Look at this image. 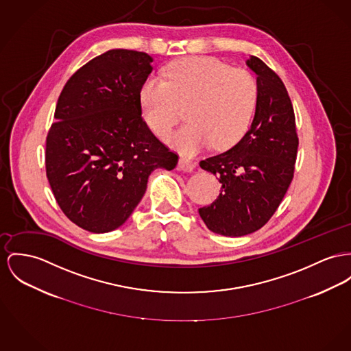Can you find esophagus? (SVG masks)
<instances>
[{
  "instance_id": "34e87169",
  "label": "esophagus",
  "mask_w": 351,
  "mask_h": 351,
  "mask_svg": "<svg viewBox=\"0 0 351 351\" xmlns=\"http://www.w3.org/2000/svg\"><path fill=\"white\" fill-rule=\"evenodd\" d=\"M195 162L194 161H191V160H189L186 157H181L180 160H178V166H180V169L181 170H184V171H193V169L195 167Z\"/></svg>"
}]
</instances>
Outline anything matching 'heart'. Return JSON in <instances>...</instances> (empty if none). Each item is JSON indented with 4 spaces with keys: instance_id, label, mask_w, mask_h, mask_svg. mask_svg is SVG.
<instances>
[{
    "instance_id": "1",
    "label": "heart",
    "mask_w": 351,
    "mask_h": 351,
    "mask_svg": "<svg viewBox=\"0 0 351 351\" xmlns=\"http://www.w3.org/2000/svg\"><path fill=\"white\" fill-rule=\"evenodd\" d=\"M256 78L211 57H194L173 64L164 80L149 77L141 88L145 121L161 138L169 136L185 109L186 125L169 142L191 156L211 142L228 149L241 140L257 106Z\"/></svg>"
}]
</instances>
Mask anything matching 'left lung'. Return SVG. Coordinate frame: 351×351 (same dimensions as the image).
<instances>
[{
	"mask_svg": "<svg viewBox=\"0 0 351 351\" xmlns=\"http://www.w3.org/2000/svg\"><path fill=\"white\" fill-rule=\"evenodd\" d=\"M246 65L257 74L252 126L230 150L199 162L222 186L198 213L209 230L225 237L254 233L271 218L291 184L298 149L294 109L282 80L258 57L250 56Z\"/></svg>",
	"mask_w": 351,
	"mask_h": 351,
	"instance_id": "8db88e82",
	"label": "left lung"
}]
</instances>
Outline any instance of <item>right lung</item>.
<instances>
[{
    "label": "right lung",
    "mask_w": 351,
    "mask_h": 351,
    "mask_svg": "<svg viewBox=\"0 0 351 351\" xmlns=\"http://www.w3.org/2000/svg\"><path fill=\"white\" fill-rule=\"evenodd\" d=\"M152 62L143 51L112 49L75 71L58 97L47 137V177L61 210L88 232L123 225L152 171L178 162L141 116Z\"/></svg>",
    "instance_id": "obj_1"
}]
</instances>
